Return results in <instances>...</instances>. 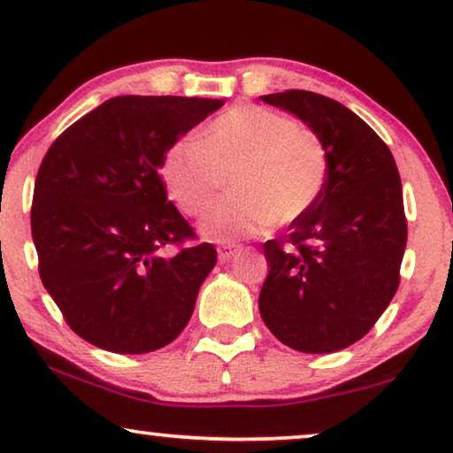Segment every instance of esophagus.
<instances>
[{"mask_svg": "<svg viewBox=\"0 0 453 453\" xmlns=\"http://www.w3.org/2000/svg\"><path fill=\"white\" fill-rule=\"evenodd\" d=\"M239 250H241L239 245H225V247H220V250H219V259H220V262H228V259H233V256Z\"/></svg>", "mask_w": 453, "mask_h": 453, "instance_id": "esophagus-1", "label": "esophagus"}]
</instances>
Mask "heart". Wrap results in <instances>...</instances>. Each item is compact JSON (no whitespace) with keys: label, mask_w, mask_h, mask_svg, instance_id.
<instances>
[{"label":"heart","mask_w":453,"mask_h":453,"mask_svg":"<svg viewBox=\"0 0 453 453\" xmlns=\"http://www.w3.org/2000/svg\"><path fill=\"white\" fill-rule=\"evenodd\" d=\"M233 175V197L214 203L200 222L203 237H253L272 222H293L318 202L327 152L313 129L278 111L239 104L203 129L175 142L163 158L169 196L185 214L210 206Z\"/></svg>","instance_id":"heart-1"}]
</instances>
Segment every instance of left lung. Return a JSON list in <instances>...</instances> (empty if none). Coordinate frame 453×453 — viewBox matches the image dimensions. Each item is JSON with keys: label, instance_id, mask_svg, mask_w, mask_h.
<instances>
[{"label": "left lung", "instance_id": "left-lung-1", "mask_svg": "<svg viewBox=\"0 0 453 453\" xmlns=\"http://www.w3.org/2000/svg\"><path fill=\"white\" fill-rule=\"evenodd\" d=\"M307 123L324 142L327 177L318 202L265 241L270 274L259 313L282 344L324 355L361 340L400 284L406 216L398 166L380 135L334 98L309 90L259 96Z\"/></svg>", "mask_w": 453, "mask_h": 453}]
</instances>
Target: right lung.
Masks as SVG:
<instances>
[{
  "mask_svg": "<svg viewBox=\"0 0 453 453\" xmlns=\"http://www.w3.org/2000/svg\"><path fill=\"white\" fill-rule=\"evenodd\" d=\"M219 98L115 96L65 129L35 181L30 226L39 274L86 342L144 355L173 342L216 264L166 197L160 166ZM180 251L165 257L164 250Z\"/></svg>",
  "mask_w": 453,
  "mask_h": 453,
  "instance_id": "right-lung-1",
  "label": "right lung"
}]
</instances>
